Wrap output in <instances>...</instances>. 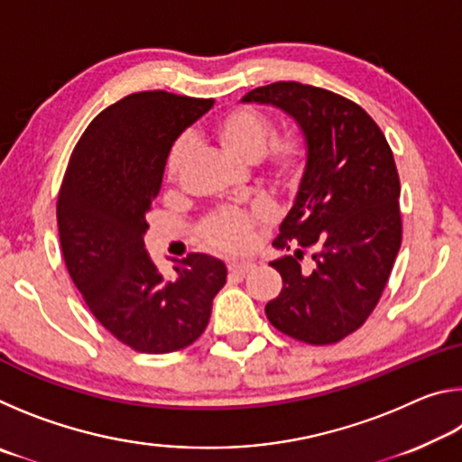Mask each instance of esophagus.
<instances>
[{
	"label": "esophagus",
	"mask_w": 462,
	"mask_h": 462,
	"mask_svg": "<svg viewBox=\"0 0 462 462\" xmlns=\"http://www.w3.org/2000/svg\"><path fill=\"white\" fill-rule=\"evenodd\" d=\"M253 269H254L253 263H230L228 264V273L232 277H245L246 273Z\"/></svg>",
	"instance_id": "34e87169"
}]
</instances>
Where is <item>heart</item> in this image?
Returning <instances> with one entry per match:
<instances>
[{"label":"heart","instance_id":"1","mask_svg":"<svg viewBox=\"0 0 462 462\" xmlns=\"http://www.w3.org/2000/svg\"><path fill=\"white\" fill-rule=\"evenodd\" d=\"M214 136L226 151L245 162H256L261 179L273 189L293 191L306 175L310 143L306 132L289 128L273 136V122L253 107H232L214 122ZM193 154L189 134L179 136L167 154L165 173L169 183L181 179ZM267 220L259 209L220 208L209 212L198 226L199 238L216 253H245L253 242L256 226Z\"/></svg>","mask_w":462,"mask_h":462}]
</instances>
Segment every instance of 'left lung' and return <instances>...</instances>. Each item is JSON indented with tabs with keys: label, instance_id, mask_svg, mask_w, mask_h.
Listing matches in <instances>:
<instances>
[{
	"label": "left lung",
	"instance_id": "obj_1",
	"mask_svg": "<svg viewBox=\"0 0 462 462\" xmlns=\"http://www.w3.org/2000/svg\"><path fill=\"white\" fill-rule=\"evenodd\" d=\"M242 101L293 116L310 143L306 175L273 246L293 250L271 267L283 279L267 303L269 322L306 344L356 332L385 289L403 226L400 175L385 134L353 99L314 85L277 81ZM317 264L302 269V256Z\"/></svg>",
	"mask_w": 462,
	"mask_h": 462
}]
</instances>
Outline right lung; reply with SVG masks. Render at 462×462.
I'll return each mask as SVG.
<instances>
[{"instance_id":"right-lung-1","label":"right lung","mask_w":462,"mask_h":462,"mask_svg":"<svg viewBox=\"0 0 462 462\" xmlns=\"http://www.w3.org/2000/svg\"><path fill=\"white\" fill-rule=\"evenodd\" d=\"M214 99L138 91L116 101L75 144L57 199L62 259L106 330L136 353L167 355L208 328L226 267L206 254L165 279L144 248L167 154Z\"/></svg>"}]
</instances>
